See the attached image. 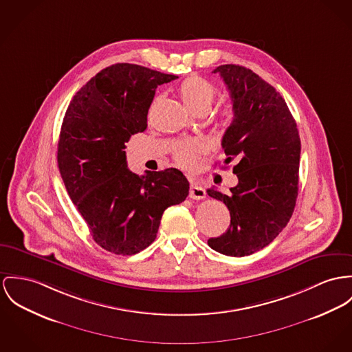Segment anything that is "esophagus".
<instances>
[{
	"label": "esophagus",
	"mask_w": 352,
	"mask_h": 352,
	"mask_svg": "<svg viewBox=\"0 0 352 352\" xmlns=\"http://www.w3.org/2000/svg\"><path fill=\"white\" fill-rule=\"evenodd\" d=\"M206 197V191L199 186L197 182H192L191 184V188H190V198L192 199H204Z\"/></svg>",
	"instance_id": "obj_1"
}]
</instances>
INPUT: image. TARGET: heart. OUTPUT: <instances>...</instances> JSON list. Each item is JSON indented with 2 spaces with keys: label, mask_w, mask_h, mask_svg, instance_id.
I'll return each mask as SVG.
<instances>
[{
  "label": "heart",
  "mask_w": 352,
  "mask_h": 352,
  "mask_svg": "<svg viewBox=\"0 0 352 352\" xmlns=\"http://www.w3.org/2000/svg\"><path fill=\"white\" fill-rule=\"evenodd\" d=\"M216 88L212 82L201 76H190L182 81L178 87V95L186 109L194 113L210 109L216 98ZM233 119V111L225 109L218 118V124L226 127ZM208 146L204 140H190L177 144L173 150V158L175 163L184 168H192L197 164V160L206 151Z\"/></svg>",
  "instance_id": "1"
}]
</instances>
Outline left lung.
Masks as SVG:
<instances>
[{"label": "left lung", "instance_id": "left-lung-1", "mask_svg": "<svg viewBox=\"0 0 352 352\" xmlns=\"http://www.w3.org/2000/svg\"><path fill=\"white\" fill-rule=\"evenodd\" d=\"M219 74L233 103V122L222 138L225 163L236 161L239 184L208 194L230 212V226L208 243L218 253L243 257L265 248L292 217L298 190L300 136L283 96L253 71L225 64Z\"/></svg>", "mask_w": 352, "mask_h": 352}]
</instances>
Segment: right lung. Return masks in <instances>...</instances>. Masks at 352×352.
<instances>
[{"label":"right lung","instance_id":"add662e5","mask_svg":"<svg viewBox=\"0 0 352 352\" xmlns=\"http://www.w3.org/2000/svg\"><path fill=\"white\" fill-rule=\"evenodd\" d=\"M177 78L113 64L82 85L65 112L58 170L94 241L111 253L131 256L146 249L157 237L163 212L189 194L179 170L140 177L129 170L124 151L131 135L146 130L157 87Z\"/></svg>","mask_w":352,"mask_h":352}]
</instances>
